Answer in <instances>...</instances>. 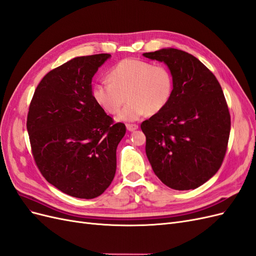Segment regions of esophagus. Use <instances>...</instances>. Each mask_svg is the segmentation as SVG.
Masks as SVG:
<instances>
[{
  "label": "esophagus",
  "instance_id": "obj_1",
  "mask_svg": "<svg viewBox=\"0 0 256 256\" xmlns=\"http://www.w3.org/2000/svg\"><path fill=\"white\" fill-rule=\"evenodd\" d=\"M126 128H127L128 131H134V130H136L138 128V126L136 125V124H127Z\"/></svg>",
  "mask_w": 256,
  "mask_h": 256
}]
</instances>
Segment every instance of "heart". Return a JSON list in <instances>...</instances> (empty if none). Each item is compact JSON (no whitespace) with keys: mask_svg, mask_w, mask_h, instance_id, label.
I'll use <instances>...</instances> for the list:
<instances>
[{"mask_svg":"<svg viewBox=\"0 0 256 256\" xmlns=\"http://www.w3.org/2000/svg\"><path fill=\"white\" fill-rule=\"evenodd\" d=\"M108 81L92 85V96L100 109L115 114L125 102L128 104L118 113V122H136L145 114L164 110L171 100L174 80L172 72L164 65L126 58L108 72Z\"/></svg>","mask_w":256,"mask_h":256,"instance_id":"1","label":"heart"}]
</instances>
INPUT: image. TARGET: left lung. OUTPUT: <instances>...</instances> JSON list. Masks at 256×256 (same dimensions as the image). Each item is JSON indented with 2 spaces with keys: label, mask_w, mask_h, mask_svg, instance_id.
<instances>
[{
  "label": "left lung",
  "mask_w": 256,
  "mask_h": 256,
  "mask_svg": "<svg viewBox=\"0 0 256 256\" xmlns=\"http://www.w3.org/2000/svg\"><path fill=\"white\" fill-rule=\"evenodd\" d=\"M143 56L172 72L173 94L164 110L144 120L146 156L168 188L196 189L218 172L226 156L230 116L214 74L196 56L164 48Z\"/></svg>",
  "instance_id": "1"
}]
</instances>
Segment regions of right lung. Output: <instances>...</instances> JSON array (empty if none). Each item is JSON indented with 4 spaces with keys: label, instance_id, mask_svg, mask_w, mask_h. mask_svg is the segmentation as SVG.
Here are the masks:
<instances>
[{
    "label": "right lung",
    "instance_id": "obj_1",
    "mask_svg": "<svg viewBox=\"0 0 256 256\" xmlns=\"http://www.w3.org/2000/svg\"><path fill=\"white\" fill-rule=\"evenodd\" d=\"M111 54L78 56L46 74L30 104L26 128L36 164L48 182L78 198H95L111 184L122 122L100 109L92 80Z\"/></svg>",
    "mask_w": 256,
    "mask_h": 256
}]
</instances>
